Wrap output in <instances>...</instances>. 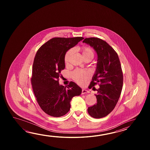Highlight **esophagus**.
<instances>
[{
	"instance_id": "obj_1",
	"label": "esophagus",
	"mask_w": 150,
	"mask_h": 150,
	"mask_svg": "<svg viewBox=\"0 0 150 150\" xmlns=\"http://www.w3.org/2000/svg\"><path fill=\"white\" fill-rule=\"evenodd\" d=\"M89 93L88 91L85 89H82V92H81L82 94H86V93Z\"/></svg>"
}]
</instances>
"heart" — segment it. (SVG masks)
I'll return each instance as SVG.
<instances>
[{
	"mask_svg": "<svg viewBox=\"0 0 150 150\" xmlns=\"http://www.w3.org/2000/svg\"><path fill=\"white\" fill-rule=\"evenodd\" d=\"M79 50L81 52V54L83 56V59H86V58L93 59V58L94 56V51L92 48L89 47L84 46L81 48H80ZM73 54H74V50L72 49H70L67 52L64 57V61H65V64H68L69 63L71 59L73 56ZM72 76L74 80H75L76 83H79L80 85H83L86 83L87 80L89 79L91 76V74L88 71L76 70L74 71L72 74Z\"/></svg>",
	"mask_w": 150,
	"mask_h": 150,
	"instance_id": "b5f03b06",
	"label": "heart"
}]
</instances>
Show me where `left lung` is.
I'll use <instances>...</instances> for the list:
<instances>
[{
    "instance_id": "left-lung-1",
    "label": "left lung",
    "mask_w": 150,
    "mask_h": 150,
    "mask_svg": "<svg viewBox=\"0 0 150 150\" xmlns=\"http://www.w3.org/2000/svg\"><path fill=\"white\" fill-rule=\"evenodd\" d=\"M83 42L92 47L98 55L96 72L88 88L100 83L96 95L97 103L87 110L93 118H102L112 111L121 93L123 76L120 61L114 49L101 39L86 38Z\"/></svg>"
}]
</instances>
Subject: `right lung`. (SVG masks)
Here are the masks:
<instances>
[{
    "mask_svg": "<svg viewBox=\"0 0 150 150\" xmlns=\"http://www.w3.org/2000/svg\"><path fill=\"white\" fill-rule=\"evenodd\" d=\"M83 39L82 37L51 38L36 54L31 79L33 89L38 105L50 116L58 117L67 114L72 98L82 92L76 83L71 81L67 88L59 83L58 78L65 67L67 52Z\"/></svg>",
    "mask_w": 150,
    "mask_h": 150,
    "instance_id": "obj_1",
    "label": "right lung"
}]
</instances>
